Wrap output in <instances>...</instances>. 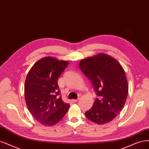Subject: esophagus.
<instances>
[{"label":"esophagus","mask_w":149,"mask_h":149,"mask_svg":"<svg viewBox=\"0 0 149 149\" xmlns=\"http://www.w3.org/2000/svg\"><path fill=\"white\" fill-rule=\"evenodd\" d=\"M79 101V99H77V100H72V102H78Z\"/></svg>","instance_id":"1"}]
</instances>
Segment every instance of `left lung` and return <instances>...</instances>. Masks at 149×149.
Here are the masks:
<instances>
[{
    "mask_svg": "<svg viewBox=\"0 0 149 149\" xmlns=\"http://www.w3.org/2000/svg\"><path fill=\"white\" fill-rule=\"evenodd\" d=\"M79 67L93 85L98 96L85 115L91 122L104 125L122 111L128 93L125 70L117 60L99 53L81 60Z\"/></svg>",
    "mask_w": 149,
    "mask_h": 149,
    "instance_id": "obj_1",
    "label": "left lung"
}]
</instances>
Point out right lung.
Segmentation results:
<instances>
[{
    "mask_svg": "<svg viewBox=\"0 0 149 149\" xmlns=\"http://www.w3.org/2000/svg\"><path fill=\"white\" fill-rule=\"evenodd\" d=\"M67 61L47 56L34 64L27 75L24 85L25 100L29 111L42 125L58 123L69 108L62 101L58 80L68 67Z\"/></svg>",
    "mask_w": 149,
    "mask_h": 149,
    "instance_id": "right-lung-1",
    "label": "right lung"
}]
</instances>
